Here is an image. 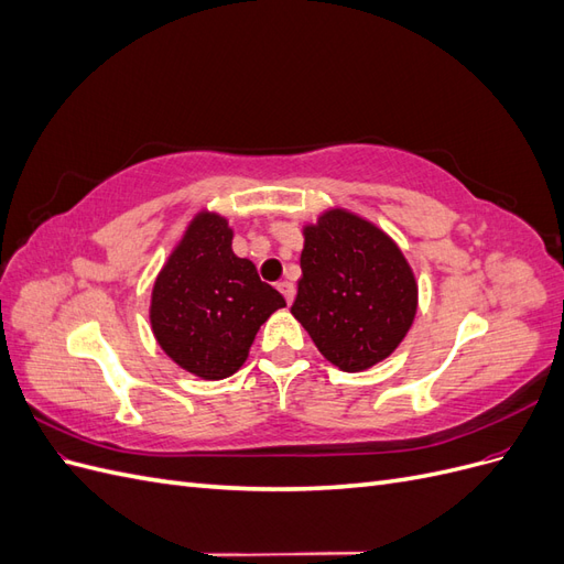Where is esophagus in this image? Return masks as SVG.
Wrapping results in <instances>:
<instances>
[{
    "label": "esophagus",
    "mask_w": 564,
    "mask_h": 564,
    "mask_svg": "<svg viewBox=\"0 0 564 564\" xmlns=\"http://www.w3.org/2000/svg\"><path fill=\"white\" fill-rule=\"evenodd\" d=\"M278 289H280V294L284 296V301H286V303H292V301H294V284H292V282H280V284H278Z\"/></svg>",
    "instance_id": "1"
}]
</instances>
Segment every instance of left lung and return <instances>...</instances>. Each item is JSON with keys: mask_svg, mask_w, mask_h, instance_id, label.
<instances>
[{"mask_svg": "<svg viewBox=\"0 0 564 564\" xmlns=\"http://www.w3.org/2000/svg\"><path fill=\"white\" fill-rule=\"evenodd\" d=\"M301 280L292 315L317 350L344 371H365L412 327L419 284L404 253L362 216L324 212L303 228Z\"/></svg>", "mask_w": 564, "mask_h": 564, "instance_id": "left-lung-1", "label": "left lung"}]
</instances>
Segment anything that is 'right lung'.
<instances>
[{
	"label": "right lung",
	"mask_w": 564,
	"mask_h": 564,
	"mask_svg": "<svg viewBox=\"0 0 564 564\" xmlns=\"http://www.w3.org/2000/svg\"><path fill=\"white\" fill-rule=\"evenodd\" d=\"M284 305L256 265L235 256L228 218L199 212L152 286L150 324L181 369L220 381L245 365L256 332Z\"/></svg>",
	"instance_id": "right-lung-1"
}]
</instances>
